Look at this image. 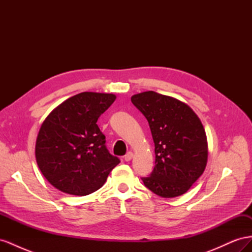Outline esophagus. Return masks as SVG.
I'll list each match as a JSON object with an SVG mask.
<instances>
[{"label": "esophagus", "mask_w": 252, "mask_h": 252, "mask_svg": "<svg viewBox=\"0 0 252 252\" xmlns=\"http://www.w3.org/2000/svg\"><path fill=\"white\" fill-rule=\"evenodd\" d=\"M133 158V152H131V151H129V152H127V154L125 155V157H124V159L126 162H129L130 161V159Z\"/></svg>", "instance_id": "esophagus-1"}]
</instances>
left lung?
<instances>
[{
	"instance_id": "obj_1",
	"label": "left lung",
	"mask_w": 252,
	"mask_h": 252,
	"mask_svg": "<svg viewBox=\"0 0 252 252\" xmlns=\"http://www.w3.org/2000/svg\"><path fill=\"white\" fill-rule=\"evenodd\" d=\"M147 119L155 142L156 166L144 185L162 197L187 192L203 174L208 158L205 129L196 113L178 98L145 91L131 96Z\"/></svg>"
}]
</instances>
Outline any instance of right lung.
Listing matches in <instances>:
<instances>
[{
  "label": "right lung",
  "instance_id": "1",
  "mask_svg": "<svg viewBox=\"0 0 252 252\" xmlns=\"http://www.w3.org/2000/svg\"><path fill=\"white\" fill-rule=\"evenodd\" d=\"M116 94L81 93L53 109L35 142V159L43 175L60 191L87 195L100 189L120 159L105 146L96 122Z\"/></svg>",
  "mask_w": 252,
  "mask_h": 252
}]
</instances>
